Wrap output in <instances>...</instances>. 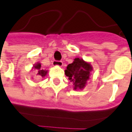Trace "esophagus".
Returning a JSON list of instances; mask_svg holds the SVG:
<instances>
[{
	"label": "esophagus",
	"mask_w": 132,
	"mask_h": 132,
	"mask_svg": "<svg viewBox=\"0 0 132 132\" xmlns=\"http://www.w3.org/2000/svg\"><path fill=\"white\" fill-rule=\"evenodd\" d=\"M52 64L54 66H58V67H62L63 65V62L62 61H56V60H54V61H53V63Z\"/></svg>",
	"instance_id": "obj_1"
}]
</instances>
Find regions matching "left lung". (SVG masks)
Here are the masks:
<instances>
[{
	"label": "left lung",
	"mask_w": 132,
	"mask_h": 132,
	"mask_svg": "<svg viewBox=\"0 0 132 132\" xmlns=\"http://www.w3.org/2000/svg\"><path fill=\"white\" fill-rule=\"evenodd\" d=\"M92 70L93 67L89 62H85L83 59L76 58L72 63L68 65L64 73L69 80L73 83L74 89L78 90L85 87Z\"/></svg>",
	"instance_id": "left-lung-1"
}]
</instances>
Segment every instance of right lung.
<instances>
[{
  "instance_id": "obj_1",
  "label": "right lung",
  "mask_w": 132,
  "mask_h": 132,
  "mask_svg": "<svg viewBox=\"0 0 132 132\" xmlns=\"http://www.w3.org/2000/svg\"><path fill=\"white\" fill-rule=\"evenodd\" d=\"M33 68L36 70V72H37V76L38 78H43L45 77L47 73H48V70H44L41 68V64L39 62L36 63L33 66Z\"/></svg>"
}]
</instances>
